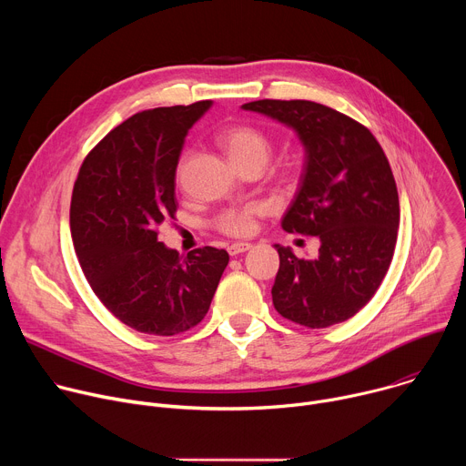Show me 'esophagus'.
I'll return each mask as SVG.
<instances>
[{"label":"esophagus","instance_id":"1","mask_svg":"<svg viewBox=\"0 0 466 466\" xmlns=\"http://www.w3.org/2000/svg\"><path fill=\"white\" fill-rule=\"evenodd\" d=\"M250 247H252L250 243H232V245L228 247V254H230V256H238V254H241V252H247Z\"/></svg>","mask_w":466,"mask_h":466}]
</instances>
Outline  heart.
I'll return each mask as SVG.
<instances>
[{"label":"heart","instance_id":"obj_1","mask_svg":"<svg viewBox=\"0 0 466 466\" xmlns=\"http://www.w3.org/2000/svg\"><path fill=\"white\" fill-rule=\"evenodd\" d=\"M219 146L228 155L230 162L239 169L263 167L269 162L273 146L263 130L250 125H232L219 132L218 137ZM265 212L263 205H248L241 208L225 210L216 225L221 232L228 236H248L256 228V218Z\"/></svg>","mask_w":466,"mask_h":466}]
</instances>
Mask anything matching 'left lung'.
Listing matches in <instances>:
<instances>
[{"label": "left lung", "instance_id": "left-lung-1", "mask_svg": "<svg viewBox=\"0 0 466 466\" xmlns=\"http://www.w3.org/2000/svg\"><path fill=\"white\" fill-rule=\"evenodd\" d=\"M243 110L273 117L297 132L304 171L286 232L315 236L313 259L275 245L277 311L308 328H328L354 317L378 291L390 265L400 203L387 157L372 132L352 117L304 99H261Z\"/></svg>", "mask_w": 466, "mask_h": 466}]
</instances>
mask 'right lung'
Segmentation results:
<instances>
[{"instance_id":"right-lung-1","label":"right lung","mask_w":466,"mask_h":466,"mask_svg":"<svg viewBox=\"0 0 466 466\" xmlns=\"http://www.w3.org/2000/svg\"><path fill=\"white\" fill-rule=\"evenodd\" d=\"M212 101L138 112L85 158L72 193L70 228L81 269L105 308L142 334L197 326L228 265L203 247L178 256L158 239L175 218V173L187 130Z\"/></svg>"}]
</instances>
